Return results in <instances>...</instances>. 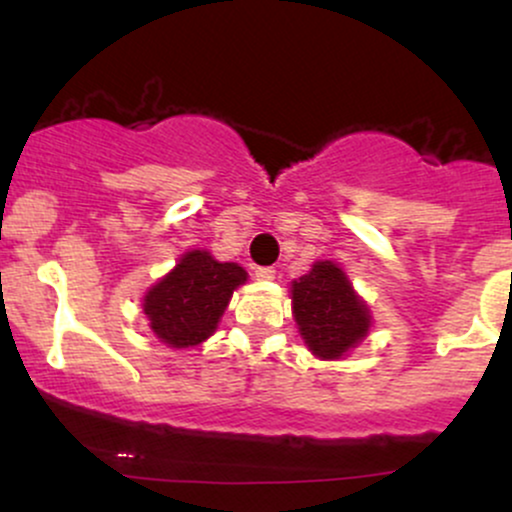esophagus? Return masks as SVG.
<instances>
[{"instance_id": "34e87169", "label": "esophagus", "mask_w": 512, "mask_h": 512, "mask_svg": "<svg viewBox=\"0 0 512 512\" xmlns=\"http://www.w3.org/2000/svg\"><path fill=\"white\" fill-rule=\"evenodd\" d=\"M276 276V269L274 267H257L255 269V279L257 281H272Z\"/></svg>"}]
</instances>
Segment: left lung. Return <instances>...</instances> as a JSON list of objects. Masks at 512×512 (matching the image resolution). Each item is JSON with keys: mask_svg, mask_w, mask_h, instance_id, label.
<instances>
[{"mask_svg": "<svg viewBox=\"0 0 512 512\" xmlns=\"http://www.w3.org/2000/svg\"><path fill=\"white\" fill-rule=\"evenodd\" d=\"M291 310L305 346L320 361L349 356L373 325L368 303L332 260L313 262L308 274L291 281Z\"/></svg>", "mask_w": 512, "mask_h": 512, "instance_id": "left-lung-1", "label": "left lung"}]
</instances>
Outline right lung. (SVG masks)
<instances>
[{"label": "right lung", "mask_w": 512, "mask_h": 512, "mask_svg": "<svg viewBox=\"0 0 512 512\" xmlns=\"http://www.w3.org/2000/svg\"><path fill=\"white\" fill-rule=\"evenodd\" d=\"M248 281L238 262H219L209 250H187L142 298L149 330L170 349L207 342L219 327L233 291Z\"/></svg>", "instance_id": "add662e5"}]
</instances>
